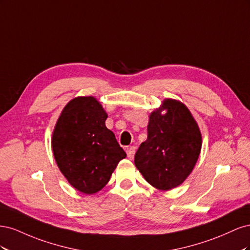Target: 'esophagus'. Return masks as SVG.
<instances>
[{"instance_id": "obj_1", "label": "esophagus", "mask_w": 250, "mask_h": 250, "mask_svg": "<svg viewBox=\"0 0 250 250\" xmlns=\"http://www.w3.org/2000/svg\"><path fill=\"white\" fill-rule=\"evenodd\" d=\"M126 152H127L128 158H129V160H132V158L134 157V154H135V147H129V148H127Z\"/></svg>"}]
</instances>
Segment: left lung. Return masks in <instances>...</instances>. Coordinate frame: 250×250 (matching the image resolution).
Here are the masks:
<instances>
[{"mask_svg":"<svg viewBox=\"0 0 250 250\" xmlns=\"http://www.w3.org/2000/svg\"><path fill=\"white\" fill-rule=\"evenodd\" d=\"M147 130V140L134 156L135 167L157 190H172L184 183L198 161L199 126L183 102L165 99L150 113Z\"/></svg>","mask_w":250,"mask_h":250,"instance_id":"left-lung-1","label":"left lung"}]
</instances>
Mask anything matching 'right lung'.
<instances>
[{
  "instance_id": "1",
  "label": "right lung",
  "mask_w": 250,
  "mask_h": 250,
  "mask_svg": "<svg viewBox=\"0 0 250 250\" xmlns=\"http://www.w3.org/2000/svg\"><path fill=\"white\" fill-rule=\"evenodd\" d=\"M106 119L95 97H76L65 105L53 130L52 150L58 168L83 194L102 190L126 157L115 133L105 126Z\"/></svg>"
}]
</instances>
